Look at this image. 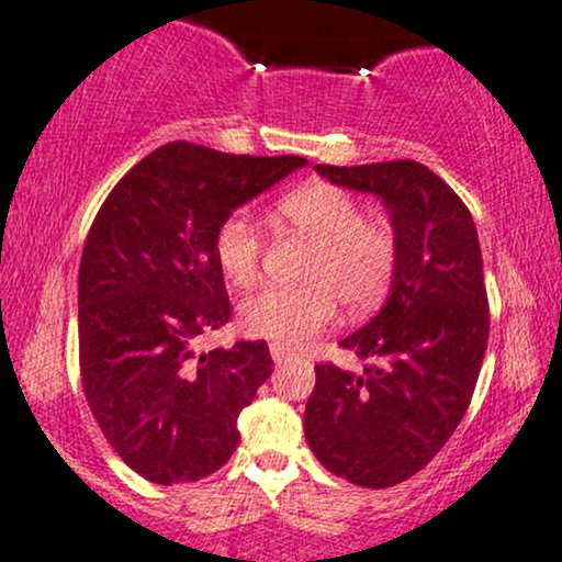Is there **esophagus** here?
<instances>
[{
  "label": "esophagus",
  "mask_w": 562,
  "mask_h": 562,
  "mask_svg": "<svg viewBox=\"0 0 562 562\" xmlns=\"http://www.w3.org/2000/svg\"><path fill=\"white\" fill-rule=\"evenodd\" d=\"M271 356H273V361L276 363H283L291 356V351L286 346H279V344H271Z\"/></svg>",
  "instance_id": "esophagus-1"
}]
</instances>
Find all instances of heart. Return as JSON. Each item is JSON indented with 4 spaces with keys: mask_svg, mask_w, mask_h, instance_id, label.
<instances>
[{
    "mask_svg": "<svg viewBox=\"0 0 562 562\" xmlns=\"http://www.w3.org/2000/svg\"><path fill=\"white\" fill-rule=\"evenodd\" d=\"M289 227L315 239L302 286H266L239 304V325L252 338L299 348L333 323L338 299L348 312L376 307L397 268V237L390 224L363 218L361 203L344 188L310 183L279 201ZM258 224L245 211H232L214 232V258L224 279L250 286L258 279Z\"/></svg>",
    "mask_w": 562,
    "mask_h": 562,
    "instance_id": "obj_1",
    "label": "heart"
}]
</instances>
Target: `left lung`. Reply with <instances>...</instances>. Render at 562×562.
Instances as JSON below:
<instances>
[{"label": "left lung", "instance_id": "1", "mask_svg": "<svg viewBox=\"0 0 562 562\" xmlns=\"http://www.w3.org/2000/svg\"><path fill=\"white\" fill-rule=\"evenodd\" d=\"M315 170L379 195L397 237L387 304L340 340L363 369L317 363L304 411V436L323 468L379 491L424 470L468 413L491 330L483 252L470 209L426 165Z\"/></svg>", "mask_w": 562, "mask_h": 562}]
</instances>
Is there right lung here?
<instances>
[{
	"label": "right lung",
	"mask_w": 562,
	"mask_h": 562,
	"mask_svg": "<svg viewBox=\"0 0 562 562\" xmlns=\"http://www.w3.org/2000/svg\"><path fill=\"white\" fill-rule=\"evenodd\" d=\"M302 165L170 142L94 216L79 263V374L108 443L149 483H195L235 454L239 413L273 359L266 340L193 351L232 317L214 232Z\"/></svg>",
	"instance_id": "right-lung-1"
}]
</instances>
